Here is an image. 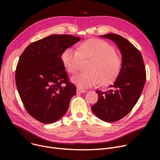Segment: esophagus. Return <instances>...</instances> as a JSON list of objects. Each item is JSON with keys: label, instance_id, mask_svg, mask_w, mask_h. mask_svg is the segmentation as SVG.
<instances>
[{"label": "esophagus", "instance_id": "34e87169", "mask_svg": "<svg viewBox=\"0 0 160 160\" xmlns=\"http://www.w3.org/2000/svg\"><path fill=\"white\" fill-rule=\"evenodd\" d=\"M87 91L86 89H80V88H78L77 89V93H86Z\"/></svg>", "mask_w": 160, "mask_h": 160}]
</instances>
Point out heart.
Masks as SVG:
<instances>
[{
    "instance_id": "b5f03b06",
    "label": "heart",
    "mask_w": 160,
    "mask_h": 160,
    "mask_svg": "<svg viewBox=\"0 0 160 160\" xmlns=\"http://www.w3.org/2000/svg\"><path fill=\"white\" fill-rule=\"evenodd\" d=\"M61 60L67 71L71 74L77 72L82 60H90L86 67L88 72L72 78V82L80 88H89L98 83L102 86L110 84L118 77L122 67V60L115 48L100 39L83 41L78 50L72 48L65 49Z\"/></svg>"
}]
</instances>
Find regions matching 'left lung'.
Returning a JSON list of instances; mask_svg holds the SVG:
<instances>
[{
  "instance_id": "8db88e82",
  "label": "left lung",
  "mask_w": 160,
  "mask_h": 160,
  "mask_svg": "<svg viewBox=\"0 0 160 160\" xmlns=\"http://www.w3.org/2000/svg\"><path fill=\"white\" fill-rule=\"evenodd\" d=\"M113 41L122 54L121 71L110 89L96 91L97 102L91 110L105 122H115L130 112L143 89L146 81L145 66L139 50L129 41L115 33L101 36Z\"/></svg>"
}]
</instances>
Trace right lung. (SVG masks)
Listing matches in <instances>:
<instances>
[{
  "label": "right lung",
  "mask_w": 160,
  "mask_h": 160,
  "mask_svg": "<svg viewBox=\"0 0 160 160\" xmlns=\"http://www.w3.org/2000/svg\"><path fill=\"white\" fill-rule=\"evenodd\" d=\"M80 40L71 35L53 34L33 42L20 56L15 70L16 86L27 112L42 123L60 119L77 93L61 55Z\"/></svg>",
  "instance_id": "right-lung-1"
}]
</instances>
